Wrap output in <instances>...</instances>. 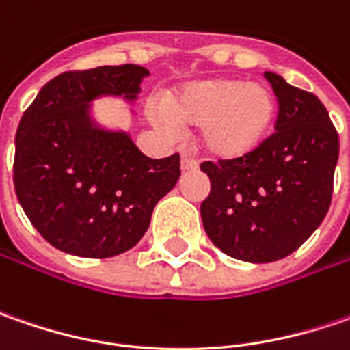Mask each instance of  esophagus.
Listing matches in <instances>:
<instances>
[{
    "label": "esophagus",
    "instance_id": "obj_1",
    "mask_svg": "<svg viewBox=\"0 0 350 350\" xmlns=\"http://www.w3.org/2000/svg\"><path fill=\"white\" fill-rule=\"evenodd\" d=\"M196 167H198V163H196L195 159H191V157L183 155V159H181V169H183V171H195Z\"/></svg>",
    "mask_w": 350,
    "mask_h": 350
}]
</instances>
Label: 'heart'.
<instances>
[{
  "instance_id": "1",
  "label": "heart",
  "mask_w": 350,
  "mask_h": 350,
  "mask_svg": "<svg viewBox=\"0 0 350 350\" xmlns=\"http://www.w3.org/2000/svg\"><path fill=\"white\" fill-rule=\"evenodd\" d=\"M271 88L243 83L232 77L193 81L163 97V126L196 130L198 148L216 159H237L251 154L275 118Z\"/></svg>"
}]
</instances>
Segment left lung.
<instances>
[{
	"instance_id": "left-lung-1",
	"label": "left lung",
	"mask_w": 350,
	"mask_h": 350,
	"mask_svg": "<svg viewBox=\"0 0 350 350\" xmlns=\"http://www.w3.org/2000/svg\"><path fill=\"white\" fill-rule=\"evenodd\" d=\"M278 101L275 130L251 154L204 161L210 195L200 204L210 241L247 262L294 253L323 222L333 195L339 134L314 93L265 72Z\"/></svg>"
}]
</instances>
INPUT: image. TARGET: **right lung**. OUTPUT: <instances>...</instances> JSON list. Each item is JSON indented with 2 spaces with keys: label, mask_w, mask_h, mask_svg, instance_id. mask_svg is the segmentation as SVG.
I'll list each match as a JSON object with an SVG mask.
<instances>
[{
  "label": "right lung",
  "mask_w": 350,
  "mask_h": 350,
  "mask_svg": "<svg viewBox=\"0 0 350 350\" xmlns=\"http://www.w3.org/2000/svg\"><path fill=\"white\" fill-rule=\"evenodd\" d=\"M148 75L134 64L64 72L21 118L15 193L36 232L64 253L107 259L132 249L179 181V154L150 159L126 132L101 128L89 115L103 95L136 101Z\"/></svg>",
  "instance_id": "obj_1"
}]
</instances>
